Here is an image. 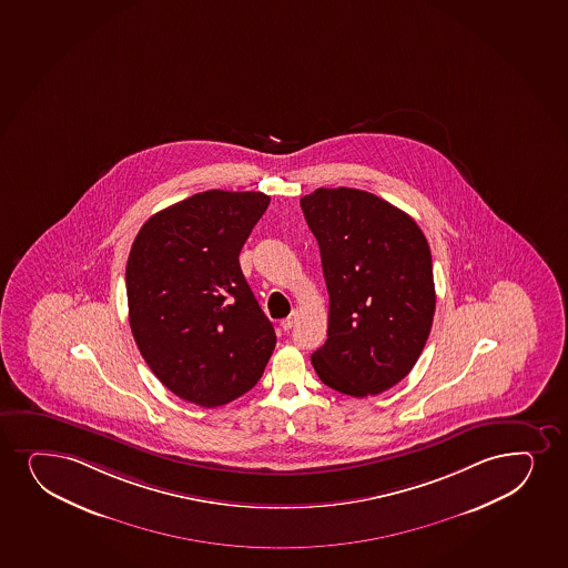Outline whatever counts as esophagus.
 Returning a JSON list of instances; mask_svg holds the SVG:
<instances>
[{
  "label": "esophagus",
  "mask_w": 568,
  "mask_h": 568,
  "mask_svg": "<svg viewBox=\"0 0 568 568\" xmlns=\"http://www.w3.org/2000/svg\"><path fill=\"white\" fill-rule=\"evenodd\" d=\"M296 321H298V312H293V314L288 315L287 320H283V323H281V327H283V331L285 333H288L291 328L296 325Z\"/></svg>",
  "instance_id": "1"
}]
</instances>
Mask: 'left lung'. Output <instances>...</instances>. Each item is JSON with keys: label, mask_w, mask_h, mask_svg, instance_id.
<instances>
[{"label": "left lung", "mask_w": 568, "mask_h": 568, "mask_svg": "<svg viewBox=\"0 0 568 568\" xmlns=\"http://www.w3.org/2000/svg\"><path fill=\"white\" fill-rule=\"evenodd\" d=\"M301 207L328 291L327 342L312 355L315 373L341 394H382L413 371L434 323L426 235L407 213L355 187H317Z\"/></svg>", "instance_id": "left-lung-1"}]
</instances>
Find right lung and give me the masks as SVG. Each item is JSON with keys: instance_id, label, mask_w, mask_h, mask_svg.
I'll list each match as a JSON object with an SVG mask.
<instances>
[{"instance_id": "obj_1", "label": "right lung", "mask_w": 568, "mask_h": 568, "mask_svg": "<svg viewBox=\"0 0 568 568\" xmlns=\"http://www.w3.org/2000/svg\"><path fill=\"white\" fill-rule=\"evenodd\" d=\"M270 205L262 192L209 190L155 213L129 253V323L161 384L221 407L261 381L275 331L240 253Z\"/></svg>"}]
</instances>
